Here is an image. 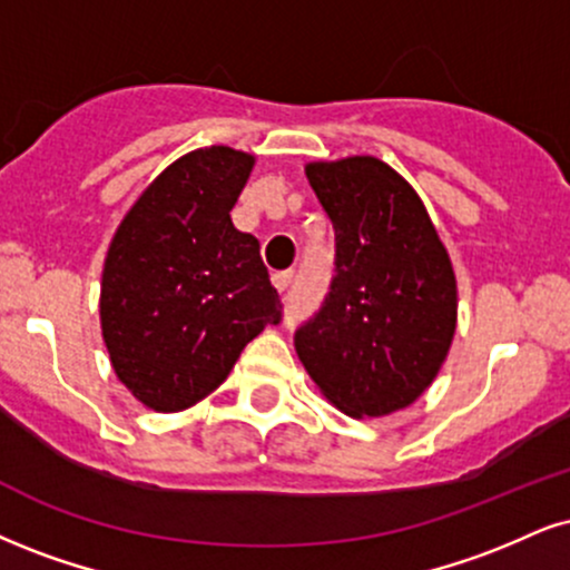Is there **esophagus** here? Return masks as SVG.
Here are the masks:
<instances>
[{"instance_id":"esophagus-1","label":"esophagus","mask_w":570,"mask_h":570,"mask_svg":"<svg viewBox=\"0 0 570 570\" xmlns=\"http://www.w3.org/2000/svg\"><path fill=\"white\" fill-rule=\"evenodd\" d=\"M294 281V273L292 271H281V273H273V284H276L278 292H286L292 286Z\"/></svg>"}]
</instances>
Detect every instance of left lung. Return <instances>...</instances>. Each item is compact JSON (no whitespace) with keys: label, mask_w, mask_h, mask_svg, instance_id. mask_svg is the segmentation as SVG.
<instances>
[{"label":"left lung","mask_w":570,"mask_h":570,"mask_svg":"<svg viewBox=\"0 0 570 570\" xmlns=\"http://www.w3.org/2000/svg\"><path fill=\"white\" fill-rule=\"evenodd\" d=\"M334 225V278L318 313L294 332L307 374L347 416L414 403L456 328V278L428 209L374 156L307 164Z\"/></svg>","instance_id":"8db88e82"}]
</instances>
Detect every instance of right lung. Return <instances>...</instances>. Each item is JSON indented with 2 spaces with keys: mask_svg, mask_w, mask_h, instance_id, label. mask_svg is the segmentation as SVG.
Here are the masks:
<instances>
[{
  "mask_svg": "<svg viewBox=\"0 0 570 570\" xmlns=\"http://www.w3.org/2000/svg\"><path fill=\"white\" fill-rule=\"evenodd\" d=\"M249 154L198 148L169 164L116 230L102 267L100 321L114 372L137 401L183 411L225 382L281 297L252 233L230 209Z\"/></svg>",
  "mask_w": 570,
  "mask_h": 570,
  "instance_id": "1",
  "label": "right lung"
}]
</instances>
